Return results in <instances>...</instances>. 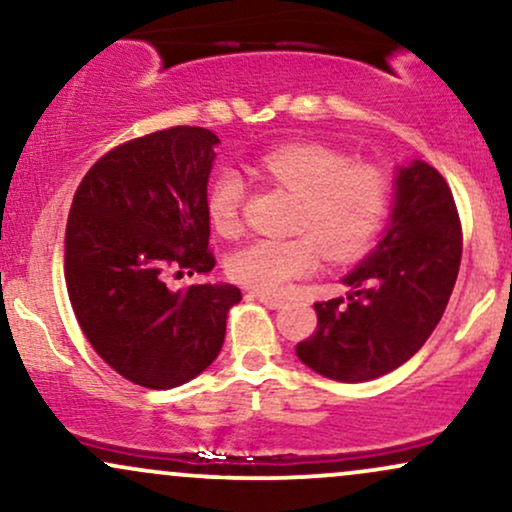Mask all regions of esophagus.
<instances>
[{
  "label": "esophagus",
  "mask_w": 512,
  "mask_h": 512,
  "mask_svg": "<svg viewBox=\"0 0 512 512\" xmlns=\"http://www.w3.org/2000/svg\"><path fill=\"white\" fill-rule=\"evenodd\" d=\"M250 296H252V298H257V301L264 303V305H267V308H272V310L281 308V305H284V301H281V298H276V296H267V293H260V291H252Z\"/></svg>",
  "instance_id": "1"
}]
</instances>
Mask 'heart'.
Instances as JSON below:
<instances>
[{
  "instance_id": "b5f03b06",
  "label": "heart",
  "mask_w": 512,
  "mask_h": 512,
  "mask_svg": "<svg viewBox=\"0 0 512 512\" xmlns=\"http://www.w3.org/2000/svg\"><path fill=\"white\" fill-rule=\"evenodd\" d=\"M269 180L301 199L298 238H264L236 250L228 272L238 284L260 293H281L291 281L313 274L325 250L332 260H351L370 248L390 214L395 182L373 163H351L320 144H289L260 158ZM245 182L221 170L209 185L207 211L216 231H238Z\"/></svg>"
}]
</instances>
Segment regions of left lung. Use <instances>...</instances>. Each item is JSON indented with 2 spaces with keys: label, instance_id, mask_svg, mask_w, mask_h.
<instances>
[{
  "label": "left lung",
  "instance_id": "left-lung-1",
  "mask_svg": "<svg viewBox=\"0 0 512 512\" xmlns=\"http://www.w3.org/2000/svg\"><path fill=\"white\" fill-rule=\"evenodd\" d=\"M385 236L354 272L349 296L315 303L317 330L296 346L308 368L339 383H366L409 361L436 330L462 260L455 199L436 168L397 173Z\"/></svg>",
  "mask_w": 512,
  "mask_h": 512
}]
</instances>
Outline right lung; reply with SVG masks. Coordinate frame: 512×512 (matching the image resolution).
Here are the masks:
<instances>
[{
	"label": "right lung",
	"mask_w": 512,
	"mask_h": 512,
	"mask_svg": "<svg viewBox=\"0 0 512 512\" xmlns=\"http://www.w3.org/2000/svg\"><path fill=\"white\" fill-rule=\"evenodd\" d=\"M211 129L170 127L98 158L76 187L64 236V279L81 332L129 383L178 387L219 356L231 284L170 291L166 276L207 274Z\"/></svg>",
	"instance_id": "obj_1"
}]
</instances>
